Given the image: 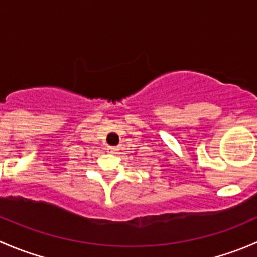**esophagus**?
Returning a JSON list of instances; mask_svg holds the SVG:
<instances>
[{
  "label": "esophagus",
  "mask_w": 257,
  "mask_h": 257,
  "mask_svg": "<svg viewBox=\"0 0 257 257\" xmlns=\"http://www.w3.org/2000/svg\"><path fill=\"white\" fill-rule=\"evenodd\" d=\"M108 152H109V153H115L116 152V148L115 147H108Z\"/></svg>",
  "instance_id": "1"
}]
</instances>
